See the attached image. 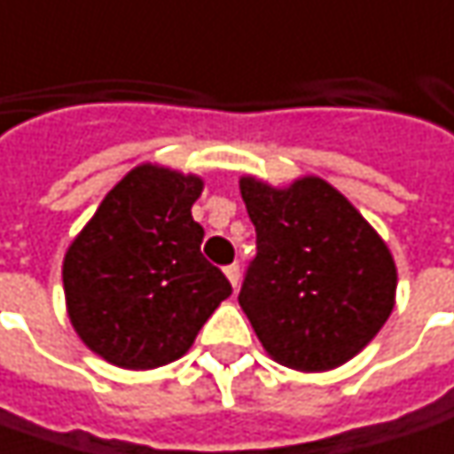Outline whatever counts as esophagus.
Wrapping results in <instances>:
<instances>
[{
    "instance_id": "obj_1",
    "label": "esophagus",
    "mask_w": 454,
    "mask_h": 454,
    "mask_svg": "<svg viewBox=\"0 0 454 454\" xmlns=\"http://www.w3.org/2000/svg\"><path fill=\"white\" fill-rule=\"evenodd\" d=\"M223 271H226L231 286L236 289V286H239V278H241V266H239V263H231V266H226Z\"/></svg>"
}]
</instances>
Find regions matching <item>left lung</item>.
<instances>
[{
	"label": "left lung",
	"instance_id": "1",
	"mask_svg": "<svg viewBox=\"0 0 454 454\" xmlns=\"http://www.w3.org/2000/svg\"><path fill=\"white\" fill-rule=\"evenodd\" d=\"M241 196L256 226V256L239 304L278 364L341 367L395 309L397 269L387 243L326 180L289 188L246 176Z\"/></svg>",
	"mask_w": 454,
	"mask_h": 454
}]
</instances>
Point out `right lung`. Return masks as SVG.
Returning <instances> with one entry per match:
<instances>
[{
    "mask_svg": "<svg viewBox=\"0 0 454 454\" xmlns=\"http://www.w3.org/2000/svg\"><path fill=\"white\" fill-rule=\"evenodd\" d=\"M198 176L137 165L105 196L62 263L67 314L105 362L155 369L191 349L231 284L200 254Z\"/></svg>",
    "mask_w": 454,
    "mask_h": 454,
    "instance_id": "obj_1",
    "label": "right lung"
}]
</instances>
